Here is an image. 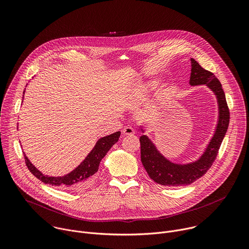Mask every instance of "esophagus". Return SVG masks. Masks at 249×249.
I'll use <instances>...</instances> for the list:
<instances>
[{
	"label": "esophagus",
	"mask_w": 249,
	"mask_h": 249,
	"mask_svg": "<svg viewBox=\"0 0 249 249\" xmlns=\"http://www.w3.org/2000/svg\"><path fill=\"white\" fill-rule=\"evenodd\" d=\"M123 134L124 135H134L135 134V131H134V129L132 128V127H130V126H126V127H124V129H123Z\"/></svg>",
	"instance_id": "1"
}]
</instances>
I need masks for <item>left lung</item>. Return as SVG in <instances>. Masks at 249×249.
<instances>
[{"label": "left lung", "mask_w": 249, "mask_h": 249, "mask_svg": "<svg viewBox=\"0 0 249 249\" xmlns=\"http://www.w3.org/2000/svg\"><path fill=\"white\" fill-rule=\"evenodd\" d=\"M191 86L206 85L215 92L219 104V121L214 136L211 139L201 158L191 163H173L165 159L146 136L140 137L141 160L151 178L163 186L188 185L199 179L212 166L216 160L230 123V110L226 95L216 76L202 68L197 61L191 59ZM144 132L143 129H141Z\"/></svg>", "instance_id": "obj_1"}]
</instances>
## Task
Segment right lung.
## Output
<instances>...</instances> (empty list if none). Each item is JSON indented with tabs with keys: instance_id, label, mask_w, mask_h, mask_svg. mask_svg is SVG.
I'll list each match as a JSON object with an SVG mask.
<instances>
[{
	"instance_id": "1",
	"label": "right lung",
	"mask_w": 249,
	"mask_h": 249,
	"mask_svg": "<svg viewBox=\"0 0 249 249\" xmlns=\"http://www.w3.org/2000/svg\"><path fill=\"white\" fill-rule=\"evenodd\" d=\"M120 134V132H115L111 135L100 138L96 142L94 148L82 161V163L79 166H77L73 171H71L70 173L64 176L54 177L41 173L29 161L25 154H23L25 164L29 171L36 177V178H38L45 184L58 186L60 188H64L67 190H81L90 184V182L93 179L94 174L98 170V166L101 160L105 157L106 154H107L111 147L115 143H117Z\"/></svg>"
}]
</instances>
